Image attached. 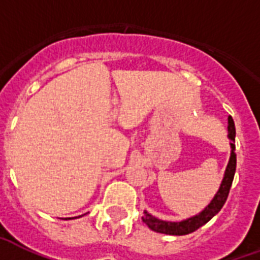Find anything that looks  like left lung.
<instances>
[{
	"label": "left lung",
	"instance_id": "left-lung-1",
	"mask_svg": "<svg viewBox=\"0 0 260 260\" xmlns=\"http://www.w3.org/2000/svg\"><path fill=\"white\" fill-rule=\"evenodd\" d=\"M228 136L232 140V153H231V158H229L228 167L225 171V176L221 183L220 190L216 194V197L213 198L210 205L203 210L202 213H199L198 216L191 217L188 220L180 221V222H170V221H161L154 218L150 216L148 212H145V216L142 217V221L148 225L149 228L157 233H166V235H174V236H183V235H188V233L195 232L197 229H199L202 225H205L207 221H210L213 217L216 216L217 213L220 212L224 203L226 202V198L229 195V190L232 186L233 176H235V171H236V153H235V136H236V128H235V122H233L232 116L228 118Z\"/></svg>",
	"mask_w": 260,
	"mask_h": 260
}]
</instances>
